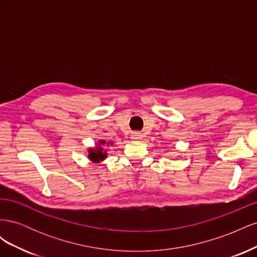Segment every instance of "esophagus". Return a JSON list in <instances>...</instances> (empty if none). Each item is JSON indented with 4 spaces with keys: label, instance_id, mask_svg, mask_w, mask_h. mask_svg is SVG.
<instances>
[{
    "label": "esophagus",
    "instance_id": "obj_1",
    "mask_svg": "<svg viewBox=\"0 0 257 257\" xmlns=\"http://www.w3.org/2000/svg\"><path fill=\"white\" fill-rule=\"evenodd\" d=\"M131 138L133 139V141H141V139L143 138V134L139 133V132H132L131 134Z\"/></svg>",
    "mask_w": 257,
    "mask_h": 257
}]
</instances>
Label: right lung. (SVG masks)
Listing matches in <instances>:
<instances>
[{"label":"right lung","instance_id":"1","mask_svg":"<svg viewBox=\"0 0 257 257\" xmlns=\"http://www.w3.org/2000/svg\"><path fill=\"white\" fill-rule=\"evenodd\" d=\"M99 144L104 146L105 142L104 141H100ZM107 157V153L105 151H103V147H97L96 150H89V159L93 162H99V161H103L105 158Z\"/></svg>","mask_w":257,"mask_h":257}]
</instances>
